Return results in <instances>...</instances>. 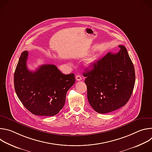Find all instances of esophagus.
I'll use <instances>...</instances> for the list:
<instances>
[{
    "label": "esophagus",
    "mask_w": 152,
    "mask_h": 152,
    "mask_svg": "<svg viewBox=\"0 0 152 152\" xmlns=\"http://www.w3.org/2000/svg\"><path fill=\"white\" fill-rule=\"evenodd\" d=\"M76 80H77V81L81 80H82V77H81V76L79 75H77L76 76Z\"/></svg>",
    "instance_id": "34e87169"
}]
</instances>
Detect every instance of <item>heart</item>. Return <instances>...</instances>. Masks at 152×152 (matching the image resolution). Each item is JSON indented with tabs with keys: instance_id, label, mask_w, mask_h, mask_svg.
I'll use <instances>...</instances> for the list:
<instances>
[{
	"instance_id": "1",
	"label": "heart",
	"mask_w": 152,
	"mask_h": 152,
	"mask_svg": "<svg viewBox=\"0 0 152 152\" xmlns=\"http://www.w3.org/2000/svg\"><path fill=\"white\" fill-rule=\"evenodd\" d=\"M93 64V62H90V65H91V64Z\"/></svg>"
}]
</instances>
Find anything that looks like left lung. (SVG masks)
<instances>
[{
	"instance_id": "left-lung-1",
	"label": "left lung",
	"mask_w": 152,
	"mask_h": 152,
	"mask_svg": "<svg viewBox=\"0 0 152 152\" xmlns=\"http://www.w3.org/2000/svg\"><path fill=\"white\" fill-rule=\"evenodd\" d=\"M117 53H107L83 75L88 102L94 110L106 114L124 106L131 98L135 82L134 64L126 48L119 46Z\"/></svg>"
}]
</instances>
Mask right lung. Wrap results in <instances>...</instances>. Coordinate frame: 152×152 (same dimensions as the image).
I'll return each instance as SVG.
<instances>
[{
  "instance_id": "right-lung-1",
  "label": "right lung",
  "mask_w": 152,
  "mask_h": 152,
  "mask_svg": "<svg viewBox=\"0 0 152 152\" xmlns=\"http://www.w3.org/2000/svg\"><path fill=\"white\" fill-rule=\"evenodd\" d=\"M28 51L21 53L14 72L15 93L34 115L53 116L64 107L66 94L75 83V75L62 73L53 64H45L35 72L27 68Z\"/></svg>"
}]
</instances>
